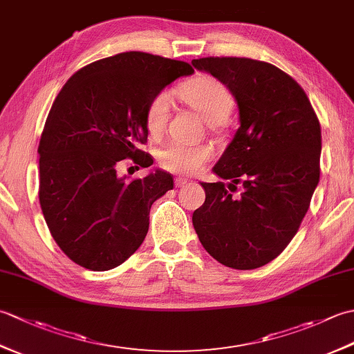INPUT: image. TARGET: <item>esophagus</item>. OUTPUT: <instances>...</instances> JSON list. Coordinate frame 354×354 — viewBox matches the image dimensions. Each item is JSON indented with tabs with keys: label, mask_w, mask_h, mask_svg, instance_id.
Segmentation results:
<instances>
[{
	"label": "esophagus",
	"mask_w": 354,
	"mask_h": 354,
	"mask_svg": "<svg viewBox=\"0 0 354 354\" xmlns=\"http://www.w3.org/2000/svg\"><path fill=\"white\" fill-rule=\"evenodd\" d=\"M187 183H189V181H187L185 178H176V179H175V185L178 187V189H179V187L187 185Z\"/></svg>",
	"instance_id": "esophagus-1"
}]
</instances>
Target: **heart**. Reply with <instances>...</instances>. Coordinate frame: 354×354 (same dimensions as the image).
Wrapping results in <instances>:
<instances>
[{
	"instance_id": "obj_1",
	"label": "heart",
	"mask_w": 354,
	"mask_h": 354,
	"mask_svg": "<svg viewBox=\"0 0 354 354\" xmlns=\"http://www.w3.org/2000/svg\"><path fill=\"white\" fill-rule=\"evenodd\" d=\"M178 94L183 102L189 104L209 124H219L230 115L232 109V97L222 82L212 76H199L187 82L178 89ZM170 114V94L167 91L158 93L150 102L146 114L147 129L152 135L161 133L167 124ZM209 156L212 149L208 146H187L181 142H169L164 146L158 160L162 169L181 173V175H193L202 169Z\"/></svg>"
}]
</instances>
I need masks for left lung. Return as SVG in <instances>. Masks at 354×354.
<instances>
[{
	"instance_id": "8db88e82",
	"label": "left lung",
	"mask_w": 354,
	"mask_h": 354,
	"mask_svg": "<svg viewBox=\"0 0 354 354\" xmlns=\"http://www.w3.org/2000/svg\"><path fill=\"white\" fill-rule=\"evenodd\" d=\"M234 95L239 129L201 183L193 227L205 251L232 269L265 266L289 245L319 183L321 126L303 88L277 66L248 57L193 59ZM242 182L244 192L229 193Z\"/></svg>"
}]
</instances>
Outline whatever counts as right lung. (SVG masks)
<instances>
[{"mask_svg": "<svg viewBox=\"0 0 354 354\" xmlns=\"http://www.w3.org/2000/svg\"><path fill=\"white\" fill-rule=\"evenodd\" d=\"M193 73L183 61L127 51L80 68L57 94L37 147L39 202L53 239L79 266L109 270L141 246L150 207L173 189V176L155 169L127 181L117 164H153L138 149L149 104Z\"/></svg>", "mask_w": 354, "mask_h": 354, "instance_id": "obj_1", "label": "right lung"}]
</instances>
